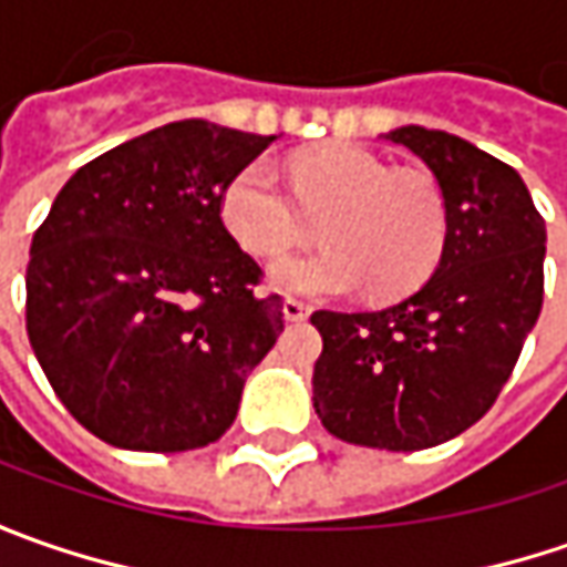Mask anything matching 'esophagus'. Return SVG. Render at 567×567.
Returning <instances> with one entry per match:
<instances>
[{
    "label": "esophagus",
    "instance_id": "obj_1",
    "mask_svg": "<svg viewBox=\"0 0 567 567\" xmlns=\"http://www.w3.org/2000/svg\"><path fill=\"white\" fill-rule=\"evenodd\" d=\"M306 316H309V306H306V302H299V299H284V318H287V321H302Z\"/></svg>",
    "mask_w": 567,
    "mask_h": 567
}]
</instances>
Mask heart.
<instances>
[{
	"label": "heart",
	"mask_w": 567,
	"mask_h": 567,
	"mask_svg": "<svg viewBox=\"0 0 567 567\" xmlns=\"http://www.w3.org/2000/svg\"><path fill=\"white\" fill-rule=\"evenodd\" d=\"M220 220L255 258H280L318 224L328 249L271 268L274 287L299 296L353 293L362 284L375 296L410 293L435 271L447 239L442 188L347 142L296 154L290 188L265 161L236 169L220 192Z\"/></svg>",
	"instance_id": "heart-1"
}]
</instances>
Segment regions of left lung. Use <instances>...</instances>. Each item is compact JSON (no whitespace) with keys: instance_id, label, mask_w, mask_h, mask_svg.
I'll list each match as a JSON object with an SVG mask.
<instances>
[{"instance_id":"obj_1","label":"left lung","mask_w":567,"mask_h":567,"mask_svg":"<svg viewBox=\"0 0 567 567\" xmlns=\"http://www.w3.org/2000/svg\"><path fill=\"white\" fill-rule=\"evenodd\" d=\"M442 188L447 239L435 274L375 312L312 316L321 425L350 445L423 451L483 420L543 309L546 220L517 176L476 144L423 125L384 135Z\"/></svg>"}]
</instances>
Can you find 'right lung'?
<instances>
[{
	"instance_id": "add662e5",
	"label": "right lung",
	"mask_w": 567,
	"mask_h": 567,
	"mask_svg": "<svg viewBox=\"0 0 567 567\" xmlns=\"http://www.w3.org/2000/svg\"><path fill=\"white\" fill-rule=\"evenodd\" d=\"M274 135L161 125L84 164L33 233L28 338L55 398L128 451L227 432L280 331V296L220 220V192Z\"/></svg>"
}]
</instances>
